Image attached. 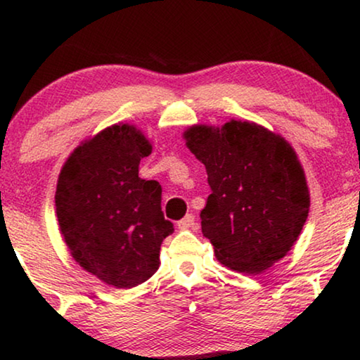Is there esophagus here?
I'll use <instances>...</instances> for the list:
<instances>
[{
  "instance_id": "1",
  "label": "esophagus",
  "mask_w": 360,
  "mask_h": 360,
  "mask_svg": "<svg viewBox=\"0 0 360 360\" xmlns=\"http://www.w3.org/2000/svg\"><path fill=\"white\" fill-rule=\"evenodd\" d=\"M179 229H195L196 228V221H195V216L193 214H186L184 219H180L179 223Z\"/></svg>"
}]
</instances>
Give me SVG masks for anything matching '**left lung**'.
<instances>
[{
	"mask_svg": "<svg viewBox=\"0 0 360 360\" xmlns=\"http://www.w3.org/2000/svg\"><path fill=\"white\" fill-rule=\"evenodd\" d=\"M185 139L208 175L211 195L200 218L216 257L243 274L269 269L292 249L308 218L297 154L283 137L248 121L193 126Z\"/></svg>",
	"mask_w": 360,
	"mask_h": 360,
	"instance_id": "obj_1",
	"label": "left lung"
}]
</instances>
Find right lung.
I'll return each mask as SVG.
<instances>
[{
  "label": "right lung",
  "instance_id": "add662e5",
  "mask_svg": "<svg viewBox=\"0 0 360 360\" xmlns=\"http://www.w3.org/2000/svg\"><path fill=\"white\" fill-rule=\"evenodd\" d=\"M150 150L134 126L115 124L77 147L58 176L56 213L73 259L116 288L152 277L162 240L174 233L160 184L139 176Z\"/></svg>",
  "mask_w": 360,
  "mask_h": 360
}]
</instances>
